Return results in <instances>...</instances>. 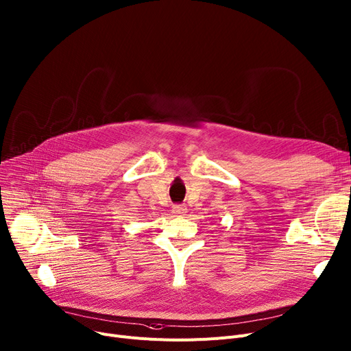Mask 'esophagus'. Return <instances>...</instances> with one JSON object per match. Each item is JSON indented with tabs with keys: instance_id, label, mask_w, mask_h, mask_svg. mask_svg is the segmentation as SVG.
<instances>
[{
	"instance_id": "esophagus-1",
	"label": "esophagus",
	"mask_w": 351,
	"mask_h": 351,
	"mask_svg": "<svg viewBox=\"0 0 351 351\" xmlns=\"http://www.w3.org/2000/svg\"><path fill=\"white\" fill-rule=\"evenodd\" d=\"M173 211L176 214H185V213H187V208H185V205H182V204H174Z\"/></svg>"
}]
</instances>
